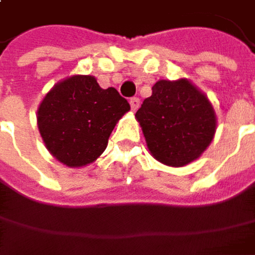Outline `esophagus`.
<instances>
[{
	"label": "esophagus",
	"mask_w": 255,
	"mask_h": 255,
	"mask_svg": "<svg viewBox=\"0 0 255 255\" xmlns=\"http://www.w3.org/2000/svg\"><path fill=\"white\" fill-rule=\"evenodd\" d=\"M129 103H130L132 111L134 112V111H137V109H139V106H140V99H139V98H130Z\"/></svg>",
	"instance_id": "esophagus-1"
}]
</instances>
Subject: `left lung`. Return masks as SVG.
I'll list each match as a JSON object with an SVG mask.
<instances>
[{
    "label": "left lung",
    "mask_w": 255,
    "mask_h": 255,
    "mask_svg": "<svg viewBox=\"0 0 255 255\" xmlns=\"http://www.w3.org/2000/svg\"><path fill=\"white\" fill-rule=\"evenodd\" d=\"M157 162L183 167L199 159L217 129L214 108L189 79H160L134 115Z\"/></svg>",
    "instance_id": "8db88e82"
}]
</instances>
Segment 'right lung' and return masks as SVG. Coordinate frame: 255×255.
Instances as JSON below:
<instances>
[{
  "label": "right lung",
  "instance_id": "1",
  "mask_svg": "<svg viewBox=\"0 0 255 255\" xmlns=\"http://www.w3.org/2000/svg\"><path fill=\"white\" fill-rule=\"evenodd\" d=\"M130 105L115 88L102 89L92 75H72L46 93L36 112L45 147L68 167H84L106 149Z\"/></svg>",
  "mask_w": 255,
  "mask_h": 255
}]
</instances>
